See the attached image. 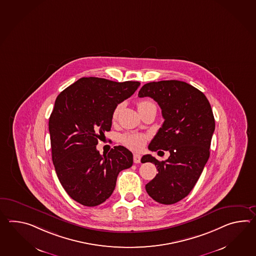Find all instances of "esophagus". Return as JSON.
<instances>
[{
  "label": "esophagus",
  "instance_id": "1",
  "mask_svg": "<svg viewBox=\"0 0 256 256\" xmlns=\"http://www.w3.org/2000/svg\"><path fill=\"white\" fill-rule=\"evenodd\" d=\"M140 160H142V156L140 154H134L133 155V160H134L135 164H140Z\"/></svg>",
  "mask_w": 256,
  "mask_h": 256
}]
</instances>
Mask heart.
<instances>
[{"instance_id":"b5f03b06","label":"heart","mask_w":256,"mask_h":256,"mask_svg":"<svg viewBox=\"0 0 256 256\" xmlns=\"http://www.w3.org/2000/svg\"><path fill=\"white\" fill-rule=\"evenodd\" d=\"M150 104H154V102L150 100H142L138 102V111L143 108L148 106ZM121 106H118L113 113V120H116L120 114ZM148 140V136L142 133H126L121 136V142L125 145L126 147L133 150H140L146 144Z\"/></svg>"}]
</instances>
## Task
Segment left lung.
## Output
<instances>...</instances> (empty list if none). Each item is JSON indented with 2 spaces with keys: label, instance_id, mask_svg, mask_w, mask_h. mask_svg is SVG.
I'll list each match as a JSON object with an SVG mask.
<instances>
[{
  "label": "left lung",
  "instance_id": "1",
  "mask_svg": "<svg viewBox=\"0 0 256 256\" xmlns=\"http://www.w3.org/2000/svg\"><path fill=\"white\" fill-rule=\"evenodd\" d=\"M138 96L158 102L164 118L148 148L170 152L162 162L150 154L142 157L143 162H152L159 172L146 184V191L158 203L174 204L191 192L210 158L215 130L210 104L198 89L176 80L146 84Z\"/></svg>",
  "mask_w": 256,
  "mask_h": 256
}]
</instances>
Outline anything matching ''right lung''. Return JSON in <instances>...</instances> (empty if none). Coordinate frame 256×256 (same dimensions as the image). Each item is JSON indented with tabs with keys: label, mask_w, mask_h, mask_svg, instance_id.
<instances>
[{
	"label": "right lung",
	"mask_w": 256,
	"mask_h": 256,
	"mask_svg": "<svg viewBox=\"0 0 256 256\" xmlns=\"http://www.w3.org/2000/svg\"><path fill=\"white\" fill-rule=\"evenodd\" d=\"M140 86L84 77L58 96L48 121L52 160L63 188L80 204H102L113 193L120 172L133 164V155L125 147L116 146L101 155L96 145L111 130L118 104Z\"/></svg>",
	"instance_id": "add662e5"
}]
</instances>
